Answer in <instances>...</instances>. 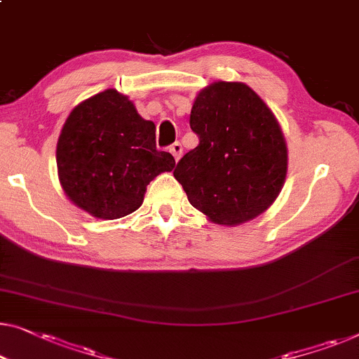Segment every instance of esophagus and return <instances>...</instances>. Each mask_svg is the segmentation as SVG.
Listing matches in <instances>:
<instances>
[{"instance_id":"34e87169","label":"esophagus","mask_w":359,"mask_h":359,"mask_svg":"<svg viewBox=\"0 0 359 359\" xmlns=\"http://www.w3.org/2000/svg\"><path fill=\"white\" fill-rule=\"evenodd\" d=\"M170 152H171V155H173V157H175L176 162H178V160L181 158V155H183V147H181L180 142H175V144L170 147Z\"/></svg>"}]
</instances>
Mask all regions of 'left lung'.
<instances>
[{"label":"left lung","mask_w":359,"mask_h":359,"mask_svg":"<svg viewBox=\"0 0 359 359\" xmlns=\"http://www.w3.org/2000/svg\"><path fill=\"white\" fill-rule=\"evenodd\" d=\"M191 129L199 145L173 171L192 207L212 223L236 226L264 214L288 170L282 128L244 82H212L197 93Z\"/></svg>","instance_id":"left-lung-1"}]
</instances>
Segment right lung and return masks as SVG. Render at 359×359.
I'll return each instance as SVG.
<instances>
[{
  "instance_id": "add662e5",
  "label": "right lung",
  "mask_w": 359,
  "mask_h": 359,
  "mask_svg": "<svg viewBox=\"0 0 359 359\" xmlns=\"http://www.w3.org/2000/svg\"><path fill=\"white\" fill-rule=\"evenodd\" d=\"M58 178L72 204L115 220L137 210L147 184L175 168L155 147V124L128 95L107 89L72 108L56 145Z\"/></svg>"
}]
</instances>
